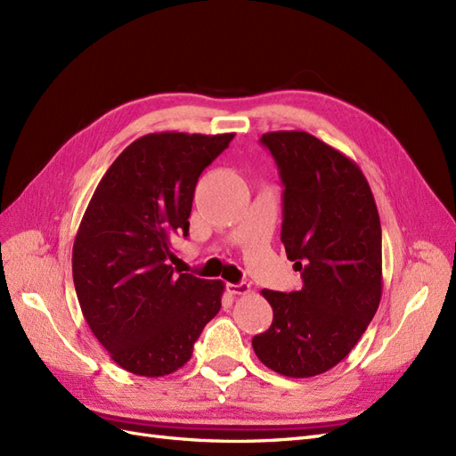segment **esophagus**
<instances>
[{"mask_svg":"<svg viewBox=\"0 0 456 456\" xmlns=\"http://www.w3.org/2000/svg\"><path fill=\"white\" fill-rule=\"evenodd\" d=\"M226 289L230 295H247L251 291L249 283H226Z\"/></svg>","mask_w":456,"mask_h":456,"instance_id":"1","label":"esophagus"}]
</instances>
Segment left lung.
Instances as JSON below:
<instances>
[{
	"label": "left lung",
	"instance_id": "obj_1",
	"mask_svg": "<svg viewBox=\"0 0 456 456\" xmlns=\"http://www.w3.org/2000/svg\"><path fill=\"white\" fill-rule=\"evenodd\" d=\"M260 144L285 186L281 241L302 287L262 291L273 322L253 348L268 369L308 379L340 363L377 314L380 218L362 169L338 150L305 131L266 133Z\"/></svg>",
	"mask_w": 456,
	"mask_h": 456
}]
</instances>
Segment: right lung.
Masks as SVG:
<instances>
[{"mask_svg": "<svg viewBox=\"0 0 456 456\" xmlns=\"http://www.w3.org/2000/svg\"><path fill=\"white\" fill-rule=\"evenodd\" d=\"M233 133H150L121 151L81 218L72 273L81 312L110 357L139 377H165L194 352L224 283L176 273L198 178Z\"/></svg>", "mask_w": 456, "mask_h": 456, "instance_id": "right-lung-1", "label": "right lung"}]
</instances>
